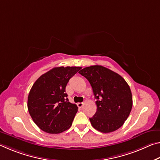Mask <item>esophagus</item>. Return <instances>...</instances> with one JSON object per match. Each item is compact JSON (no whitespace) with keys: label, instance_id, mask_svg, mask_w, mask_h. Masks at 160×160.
<instances>
[{"label":"esophagus","instance_id":"obj_1","mask_svg":"<svg viewBox=\"0 0 160 160\" xmlns=\"http://www.w3.org/2000/svg\"><path fill=\"white\" fill-rule=\"evenodd\" d=\"M84 105L83 102H80V103H78V107L79 108H82V106Z\"/></svg>","mask_w":160,"mask_h":160}]
</instances>
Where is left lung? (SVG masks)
<instances>
[{
	"label": "left lung",
	"mask_w": 160,
	"mask_h": 160,
	"mask_svg": "<svg viewBox=\"0 0 160 160\" xmlns=\"http://www.w3.org/2000/svg\"><path fill=\"white\" fill-rule=\"evenodd\" d=\"M79 73L90 83L97 99V112L90 118L92 126L105 133L116 131L123 125L132 109L128 83L120 75L97 65L86 67Z\"/></svg>",
	"instance_id": "1"
}]
</instances>
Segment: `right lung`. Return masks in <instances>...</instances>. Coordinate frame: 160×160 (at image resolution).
I'll use <instances>...</instances> for the list:
<instances>
[{"instance_id":"1","label":"right lung","mask_w":160,"mask_h":160,"mask_svg":"<svg viewBox=\"0 0 160 160\" xmlns=\"http://www.w3.org/2000/svg\"><path fill=\"white\" fill-rule=\"evenodd\" d=\"M80 67H56L41 75L29 92L28 108L36 125L43 131L57 134L68 129L78 112L67 98L66 87Z\"/></svg>"}]
</instances>
